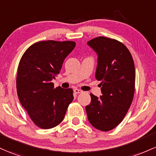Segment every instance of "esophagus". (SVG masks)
Here are the masks:
<instances>
[{
	"label": "esophagus",
	"instance_id": "34e87169",
	"mask_svg": "<svg viewBox=\"0 0 156 156\" xmlns=\"http://www.w3.org/2000/svg\"><path fill=\"white\" fill-rule=\"evenodd\" d=\"M74 92L76 94H79V93H82L83 91L81 90H78V89H74Z\"/></svg>",
	"mask_w": 156,
	"mask_h": 156
}]
</instances>
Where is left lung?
<instances>
[{
  "label": "left lung",
  "instance_id": "1",
  "mask_svg": "<svg viewBox=\"0 0 156 156\" xmlns=\"http://www.w3.org/2000/svg\"><path fill=\"white\" fill-rule=\"evenodd\" d=\"M87 44L97 53L95 78L101 82L102 95L90 94L86 106L89 121L97 129L116 127L130 107L135 92L136 70L129 49L119 41L106 37L92 39Z\"/></svg>",
  "mask_w": 156,
  "mask_h": 156
}]
</instances>
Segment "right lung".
Wrapping results in <instances>:
<instances>
[{"label":"right lung","mask_w":156,"mask_h":156,"mask_svg":"<svg viewBox=\"0 0 156 156\" xmlns=\"http://www.w3.org/2000/svg\"><path fill=\"white\" fill-rule=\"evenodd\" d=\"M74 41H39L23 53L18 68L17 92L30 119L42 129L58 125L73 101L72 89L54 88L52 79L59 74Z\"/></svg>","instance_id":"obj_1"}]
</instances>
